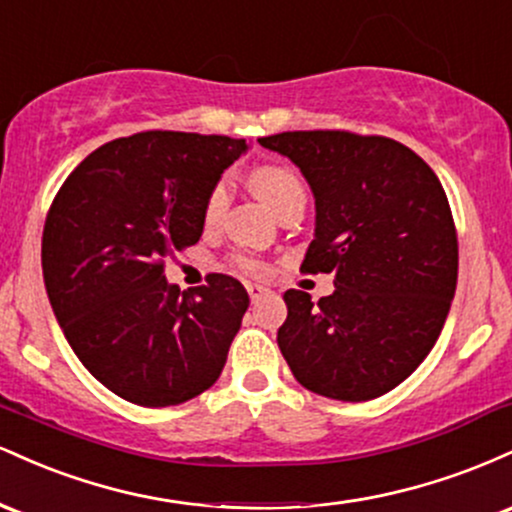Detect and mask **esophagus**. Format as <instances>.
Here are the masks:
<instances>
[{
	"label": "esophagus",
	"instance_id": "1",
	"mask_svg": "<svg viewBox=\"0 0 512 512\" xmlns=\"http://www.w3.org/2000/svg\"><path fill=\"white\" fill-rule=\"evenodd\" d=\"M267 289H264V286H257V284H248V296H250V301L252 303H257L260 301V298H264L267 296Z\"/></svg>",
	"mask_w": 512,
	"mask_h": 512
}]
</instances>
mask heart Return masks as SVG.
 <instances>
[{
  "label": "heart",
  "mask_w": 512,
  "mask_h": 512,
  "mask_svg": "<svg viewBox=\"0 0 512 512\" xmlns=\"http://www.w3.org/2000/svg\"><path fill=\"white\" fill-rule=\"evenodd\" d=\"M250 187L272 211L279 209L286 199H291L293 195H298V192H303L301 178H298L291 168H284V166L255 168L250 173ZM226 204H228V190L223 182H219V185L211 187L207 202H204V221L207 223L219 221L223 209H226ZM233 264L248 274H262V264L252 260V257L240 255L233 260Z\"/></svg>",
  "instance_id": "obj_1"
}]
</instances>
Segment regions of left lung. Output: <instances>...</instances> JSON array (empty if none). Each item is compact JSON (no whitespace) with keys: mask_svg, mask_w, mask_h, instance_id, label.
Listing matches in <instances>:
<instances>
[{"mask_svg":"<svg viewBox=\"0 0 512 512\" xmlns=\"http://www.w3.org/2000/svg\"><path fill=\"white\" fill-rule=\"evenodd\" d=\"M291 158L315 197L303 272L332 296L284 293L276 332L293 378L315 395L368 402L407 380L436 344L457 286V233L443 185L387 137L339 129L257 139Z\"/></svg>","mask_w":512,"mask_h":512,"instance_id":"1","label":"left lung"}]
</instances>
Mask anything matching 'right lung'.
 <instances>
[{
  "instance_id": "obj_1",
  "label": "right lung",
  "mask_w": 512,
  "mask_h": 512,
  "mask_svg": "<svg viewBox=\"0 0 512 512\" xmlns=\"http://www.w3.org/2000/svg\"><path fill=\"white\" fill-rule=\"evenodd\" d=\"M245 139L139 132L72 170L43 231V279L88 373L139 407H170L219 380L250 298L238 279L168 284L163 262L202 238L204 202Z\"/></svg>"
}]
</instances>
